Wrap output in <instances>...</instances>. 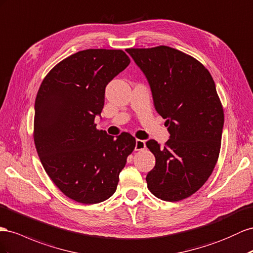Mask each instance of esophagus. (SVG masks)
Listing matches in <instances>:
<instances>
[{
  "instance_id": "34e87169",
  "label": "esophagus",
  "mask_w": 253,
  "mask_h": 253,
  "mask_svg": "<svg viewBox=\"0 0 253 253\" xmlns=\"http://www.w3.org/2000/svg\"><path fill=\"white\" fill-rule=\"evenodd\" d=\"M145 148H146V141L145 140L136 139V143H135L136 151H140V150H143Z\"/></svg>"
}]
</instances>
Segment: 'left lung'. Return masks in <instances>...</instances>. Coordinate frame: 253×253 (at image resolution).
I'll return each instance as SVG.
<instances>
[{
	"instance_id": "8db88e82",
	"label": "left lung",
	"mask_w": 253,
	"mask_h": 253,
	"mask_svg": "<svg viewBox=\"0 0 253 253\" xmlns=\"http://www.w3.org/2000/svg\"><path fill=\"white\" fill-rule=\"evenodd\" d=\"M126 52L145 74L170 134L163 148L154 139L146 143L155 156L148 188L161 200H183L208 181L219 156L223 110L214 80L197 59L170 46Z\"/></svg>"
}]
</instances>
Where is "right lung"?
<instances>
[{"label": "right lung", "instance_id": "1", "mask_svg": "<svg viewBox=\"0 0 253 253\" xmlns=\"http://www.w3.org/2000/svg\"><path fill=\"white\" fill-rule=\"evenodd\" d=\"M128 64L121 50L80 51L61 60L40 85L34 120L37 153L54 184L77 202L94 204L113 196L135 148L131 134L114 138L94 125L106 85Z\"/></svg>", "mask_w": 253, "mask_h": 253}]
</instances>
